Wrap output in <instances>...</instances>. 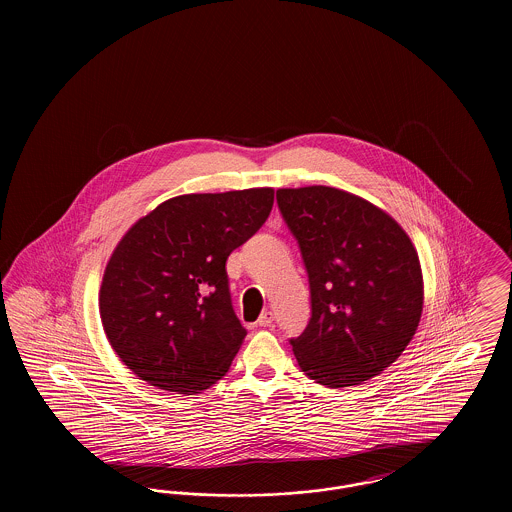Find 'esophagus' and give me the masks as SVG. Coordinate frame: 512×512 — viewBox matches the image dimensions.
Wrapping results in <instances>:
<instances>
[{
	"label": "esophagus",
	"mask_w": 512,
	"mask_h": 512,
	"mask_svg": "<svg viewBox=\"0 0 512 512\" xmlns=\"http://www.w3.org/2000/svg\"><path fill=\"white\" fill-rule=\"evenodd\" d=\"M272 318H274L272 317V313L265 311V313L259 317V320H257V324H259V326H270V324H272Z\"/></svg>",
	"instance_id": "esophagus-1"
}]
</instances>
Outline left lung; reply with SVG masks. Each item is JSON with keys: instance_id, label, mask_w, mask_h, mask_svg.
I'll use <instances>...</instances> for the list:
<instances>
[{"instance_id": "obj_1", "label": "left lung", "mask_w": 512, "mask_h": 512, "mask_svg": "<svg viewBox=\"0 0 512 512\" xmlns=\"http://www.w3.org/2000/svg\"><path fill=\"white\" fill-rule=\"evenodd\" d=\"M276 199L311 286L313 317L290 340L295 359L326 388L363 384L399 359L422 317L413 242L384 209L345 190L280 188Z\"/></svg>"}]
</instances>
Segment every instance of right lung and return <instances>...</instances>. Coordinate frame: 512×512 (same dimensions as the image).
I'll list each match as a JSON object with an SVG mask.
<instances>
[{
	"label": "right lung",
	"mask_w": 512,
	"mask_h": 512,
	"mask_svg": "<svg viewBox=\"0 0 512 512\" xmlns=\"http://www.w3.org/2000/svg\"><path fill=\"white\" fill-rule=\"evenodd\" d=\"M272 203V188L176 195L122 236L103 272L99 317L140 380L194 395L228 372L247 332L232 309L226 259Z\"/></svg>",
	"instance_id": "right-lung-1"
}]
</instances>
